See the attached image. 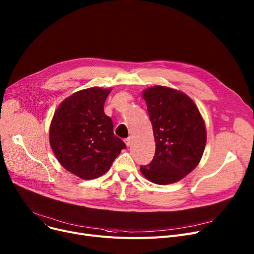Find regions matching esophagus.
Instances as JSON below:
<instances>
[{
    "label": "esophagus",
    "instance_id": "obj_1",
    "mask_svg": "<svg viewBox=\"0 0 254 254\" xmlns=\"http://www.w3.org/2000/svg\"><path fill=\"white\" fill-rule=\"evenodd\" d=\"M125 142H126V145L128 147L131 145V137H127V139H125Z\"/></svg>",
    "mask_w": 254,
    "mask_h": 254
}]
</instances>
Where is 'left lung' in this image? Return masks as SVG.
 I'll return each instance as SVG.
<instances>
[{
    "instance_id": "left-lung-1",
    "label": "left lung",
    "mask_w": 254,
    "mask_h": 254,
    "mask_svg": "<svg viewBox=\"0 0 254 254\" xmlns=\"http://www.w3.org/2000/svg\"><path fill=\"white\" fill-rule=\"evenodd\" d=\"M156 143L152 161L141 166L152 183H176L198 165L206 144V130L197 106L182 92L162 86L143 92Z\"/></svg>"
}]
</instances>
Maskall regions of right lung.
Segmentation results:
<instances>
[{"label": "right lung", "mask_w": 254, "mask_h": 254, "mask_svg": "<svg viewBox=\"0 0 254 254\" xmlns=\"http://www.w3.org/2000/svg\"><path fill=\"white\" fill-rule=\"evenodd\" d=\"M110 90L89 88L65 99L50 127V144L58 161L83 180L104 175L126 144L104 113Z\"/></svg>", "instance_id": "right-lung-1"}]
</instances>
